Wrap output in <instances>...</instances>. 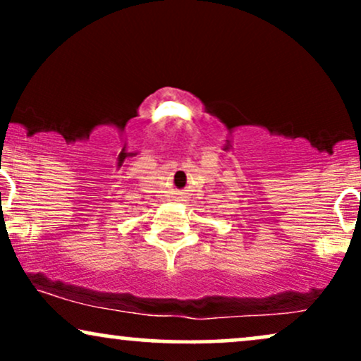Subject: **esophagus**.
<instances>
[{"label": "esophagus", "instance_id": "obj_1", "mask_svg": "<svg viewBox=\"0 0 361 361\" xmlns=\"http://www.w3.org/2000/svg\"><path fill=\"white\" fill-rule=\"evenodd\" d=\"M178 195H183V193H178Z\"/></svg>", "mask_w": 361, "mask_h": 361}]
</instances>
